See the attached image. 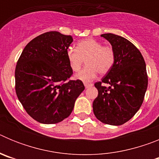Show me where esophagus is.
<instances>
[{"label": "esophagus", "mask_w": 159, "mask_h": 159, "mask_svg": "<svg viewBox=\"0 0 159 159\" xmlns=\"http://www.w3.org/2000/svg\"><path fill=\"white\" fill-rule=\"evenodd\" d=\"M84 86H85V88H90V87H92V84H87V83H85V84H84Z\"/></svg>", "instance_id": "34e87169"}]
</instances>
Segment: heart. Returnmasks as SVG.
<instances>
[{"label":"heart","mask_w":159,"mask_h":159,"mask_svg":"<svg viewBox=\"0 0 159 159\" xmlns=\"http://www.w3.org/2000/svg\"><path fill=\"white\" fill-rule=\"evenodd\" d=\"M67 59L73 71H80L86 61L87 66L75 75V79L88 83L93 80L98 72L104 75L111 69L116 53L111 46L102 45L99 40L89 38L77 43L76 49H67Z\"/></svg>","instance_id":"obj_1"}]
</instances>
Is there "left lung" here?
<instances>
[{"label": "left lung", "instance_id": "8db88e82", "mask_svg": "<svg viewBox=\"0 0 159 159\" xmlns=\"http://www.w3.org/2000/svg\"><path fill=\"white\" fill-rule=\"evenodd\" d=\"M101 36L110 42L116 61L102 81L95 84L98 96L93 102L95 117L103 123L119 126L127 123L139 110L148 84L145 60L135 46L118 35ZM108 83V88L102 83Z\"/></svg>", "mask_w": 159, "mask_h": 159}]
</instances>
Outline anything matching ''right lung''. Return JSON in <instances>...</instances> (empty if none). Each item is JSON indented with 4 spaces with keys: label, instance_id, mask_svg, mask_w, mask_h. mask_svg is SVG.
<instances>
[{
    "label": "right lung",
    "instance_id": "obj_1",
    "mask_svg": "<svg viewBox=\"0 0 159 159\" xmlns=\"http://www.w3.org/2000/svg\"><path fill=\"white\" fill-rule=\"evenodd\" d=\"M73 39L52 31L36 36L25 46L15 70L18 99L29 116L40 123L54 124L71 115L84 90L72 75L67 50Z\"/></svg>",
    "mask_w": 159,
    "mask_h": 159
}]
</instances>
